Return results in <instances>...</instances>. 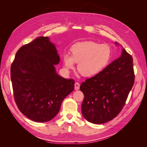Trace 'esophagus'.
Masks as SVG:
<instances>
[{
    "label": "esophagus",
    "instance_id": "1",
    "mask_svg": "<svg viewBox=\"0 0 147 147\" xmlns=\"http://www.w3.org/2000/svg\"><path fill=\"white\" fill-rule=\"evenodd\" d=\"M80 84L79 83L76 82L75 83V90H78L80 89Z\"/></svg>",
    "mask_w": 147,
    "mask_h": 147
}]
</instances>
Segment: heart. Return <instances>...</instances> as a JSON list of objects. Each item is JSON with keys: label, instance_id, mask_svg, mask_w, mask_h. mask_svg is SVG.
Segmentation results:
<instances>
[{"label": "heart", "instance_id": "obj_1", "mask_svg": "<svg viewBox=\"0 0 147 147\" xmlns=\"http://www.w3.org/2000/svg\"><path fill=\"white\" fill-rule=\"evenodd\" d=\"M70 50L71 55L65 53L63 56L65 69L74 70L75 63H78V72L86 77H93L103 70L112 55L108 45L91 41L75 43Z\"/></svg>", "mask_w": 147, "mask_h": 147}]
</instances>
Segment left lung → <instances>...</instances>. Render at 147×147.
I'll use <instances>...</instances> for the list:
<instances>
[{
  "label": "left lung",
  "instance_id": "8db88e82",
  "mask_svg": "<svg viewBox=\"0 0 147 147\" xmlns=\"http://www.w3.org/2000/svg\"><path fill=\"white\" fill-rule=\"evenodd\" d=\"M134 78L133 58L123 48L119 58L81 84L83 117L94 124L105 123L115 118L126 103Z\"/></svg>",
  "mask_w": 147,
  "mask_h": 147
}]
</instances>
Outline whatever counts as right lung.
Here are the masks:
<instances>
[{
    "mask_svg": "<svg viewBox=\"0 0 147 147\" xmlns=\"http://www.w3.org/2000/svg\"><path fill=\"white\" fill-rule=\"evenodd\" d=\"M59 61L48 37L35 38L16 53L10 69L15 101L20 112L34 121H50L74 90V80L56 73L55 65Z\"/></svg>",
    "mask_w": 147,
    "mask_h": 147,
    "instance_id": "add662e5",
    "label": "right lung"
}]
</instances>
